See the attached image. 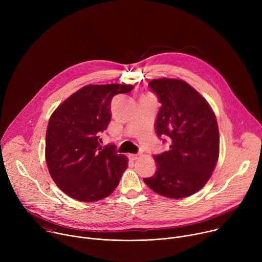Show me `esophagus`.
<instances>
[{
  "mask_svg": "<svg viewBox=\"0 0 262 262\" xmlns=\"http://www.w3.org/2000/svg\"><path fill=\"white\" fill-rule=\"evenodd\" d=\"M139 155H129L128 156V158L132 160V161H136V160H138L139 159Z\"/></svg>",
  "mask_w": 262,
  "mask_h": 262,
  "instance_id": "1",
  "label": "esophagus"
}]
</instances>
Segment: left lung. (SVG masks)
Wrapping results in <instances>:
<instances>
[{
  "instance_id": "obj_1",
  "label": "left lung",
  "mask_w": 262,
  "mask_h": 262,
  "mask_svg": "<svg viewBox=\"0 0 262 262\" xmlns=\"http://www.w3.org/2000/svg\"><path fill=\"white\" fill-rule=\"evenodd\" d=\"M148 86L162 103L157 134L170 137L172 142L170 150L155 156L157 171L144 182L167 198L189 197L206 184L219 159L215 115L206 99L182 80L162 78Z\"/></svg>"
}]
</instances>
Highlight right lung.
I'll return each mask as SVG.
<instances>
[{
    "label": "right lung",
    "instance_id": "add662e5",
    "mask_svg": "<svg viewBox=\"0 0 262 262\" xmlns=\"http://www.w3.org/2000/svg\"><path fill=\"white\" fill-rule=\"evenodd\" d=\"M133 85H87L65 99L52 114L46 136V161L58 188L82 202L110 196L119 184L128 160L115 146L102 148L100 133L112 118L111 101Z\"/></svg>",
    "mask_w": 262,
    "mask_h": 262
}]
</instances>
